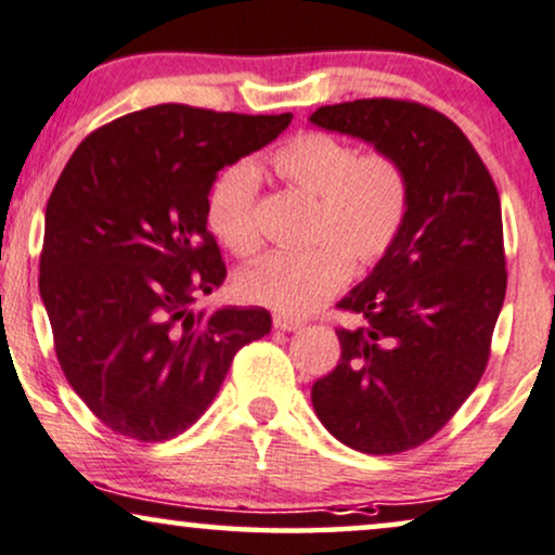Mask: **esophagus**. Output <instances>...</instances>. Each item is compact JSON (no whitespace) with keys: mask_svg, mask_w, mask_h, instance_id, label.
Listing matches in <instances>:
<instances>
[{"mask_svg":"<svg viewBox=\"0 0 555 555\" xmlns=\"http://www.w3.org/2000/svg\"><path fill=\"white\" fill-rule=\"evenodd\" d=\"M273 328H276V331H299V328H302V320L286 318V315H273Z\"/></svg>","mask_w":555,"mask_h":555,"instance_id":"34e87169","label":"esophagus"}]
</instances>
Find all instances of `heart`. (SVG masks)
Wrapping results in <instances>:
<instances>
[{
	"label": "heart",
	"mask_w": 555,
	"mask_h": 555,
	"mask_svg": "<svg viewBox=\"0 0 555 555\" xmlns=\"http://www.w3.org/2000/svg\"><path fill=\"white\" fill-rule=\"evenodd\" d=\"M273 172L310 196L302 240L307 248L273 253L240 271L235 292L279 315H307L341 289L353 266H370L396 243L409 214V180L387 155H359L357 146L325 131H302L279 146ZM260 172L237 159L214 176L206 191V224L235 256L260 248L256 204Z\"/></svg>",
	"instance_id": "b5f03b06"
}]
</instances>
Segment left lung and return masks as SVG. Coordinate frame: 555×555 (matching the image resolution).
Wrapping results in <instances>:
<instances>
[{
  "mask_svg": "<svg viewBox=\"0 0 555 555\" xmlns=\"http://www.w3.org/2000/svg\"><path fill=\"white\" fill-rule=\"evenodd\" d=\"M310 121L362 139L409 180L392 248L338 307L341 359L312 385V409L338 442L396 455L431 439L476 390L506 295L499 191L442 113L409 100L323 105Z\"/></svg>",
  "mask_w": 555,
  "mask_h": 555,
  "instance_id": "obj_1",
  "label": "left lung"
}]
</instances>
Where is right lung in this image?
<instances>
[{
	"mask_svg": "<svg viewBox=\"0 0 555 555\" xmlns=\"http://www.w3.org/2000/svg\"><path fill=\"white\" fill-rule=\"evenodd\" d=\"M289 121L155 105L92 131L59 176L38 286L66 379L113 431L178 437L235 353L271 331L263 307L191 305L227 276L206 230L209 183Z\"/></svg>",
	"mask_w": 555,
	"mask_h": 555,
	"instance_id": "1",
	"label": "right lung"
}]
</instances>
